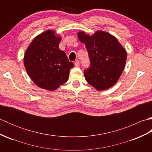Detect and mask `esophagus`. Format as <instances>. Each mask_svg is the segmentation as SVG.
I'll use <instances>...</instances> for the list:
<instances>
[{
	"instance_id": "34e87169",
	"label": "esophagus",
	"mask_w": 152,
	"mask_h": 152,
	"mask_svg": "<svg viewBox=\"0 0 152 152\" xmlns=\"http://www.w3.org/2000/svg\"><path fill=\"white\" fill-rule=\"evenodd\" d=\"M80 61L78 60H76L75 62H74V65H75L77 67L80 66Z\"/></svg>"
}]
</instances>
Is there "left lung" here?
Listing matches in <instances>:
<instances>
[{"mask_svg":"<svg viewBox=\"0 0 152 152\" xmlns=\"http://www.w3.org/2000/svg\"><path fill=\"white\" fill-rule=\"evenodd\" d=\"M78 39L85 44L90 65L84 70L86 81L97 90H105L117 82L124 70L127 53L110 34L97 31L91 37L83 32Z\"/></svg>","mask_w":152,"mask_h":152,"instance_id":"8db88e82","label":"left lung"}]
</instances>
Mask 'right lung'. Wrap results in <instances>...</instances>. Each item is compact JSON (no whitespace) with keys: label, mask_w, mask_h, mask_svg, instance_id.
<instances>
[{"label":"right lung","mask_w":152,"mask_h":152,"mask_svg":"<svg viewBox=\"0 0 152 152\" xmlns=\"http://www.w3.org/2000/svg\"><path fill=\"white\" fill-rule=\"evenodd\" d=\"M60 41L53 31H47L34 38L25 52V69L40 88L56 90L66 82L74 66L66 53L59 50Z\"/></svg>","instance_id":"obj_1"}]
</instances>
